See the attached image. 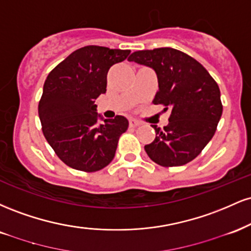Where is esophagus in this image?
I'll return each instance as SVG.
<instances>
[{"instance_id":"34e87169","label":"esophagus","mask_w":251,"mask_h":251,"mask_svg":"<svg viewBox=\"0 0 251 251\" xmlns=\"http://www.w3.org/2000/svg\"><path fill=\"white\" fill-rule=\"evenodd\" d=\"M139 125H140V123L138 122V120L133 119V118H131V119H129V127H137V126H139Z\"/></svg>"}]
</instances>
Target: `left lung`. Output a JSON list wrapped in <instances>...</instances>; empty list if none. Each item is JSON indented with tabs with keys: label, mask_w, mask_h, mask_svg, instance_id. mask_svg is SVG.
Masks as SVG:
<instances>
[{
	"label": "left lung",
	"mask_w": 251,
	"mask_h": 251,
	"mask_svg": "<svg viewBox=\"0 0 251 251\" xmlns=\"http://www.w3.org/2000/svg\"><path fill=\"white\" fill-rule=\"evenodd\" d=\"M128 61L152 68L157 74L154 105L171 111L169 124L155 131L146 153L162 166H180L201 153L214 137L223 112L220 87L194 57L174 48L138 50Z\"/></svg>",
	"instance_id": "8db88e82"
}]
</instances>
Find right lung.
<instances>
[{
  "mask_svg": "<svg viewBox=\"0 0 251 251\" xmlns=\"http://www.w3.org/2000/svg\"><path fill=\"white\" fill-rule=\"evenodd\" d=\"M129 50L86 46L70 54L48 74L39 102V117L47 142L66 165L94 172L116 154L119 137L128 127L123 116L103 119L96 100L106 93L109 68ZM101 120L102 123H98Z\"/></svg>",
  "mask_w": 251,
  "mask_h": 251,
  "instance_id": "add662e5",
  "label": "right lung"
}]
</instances>
